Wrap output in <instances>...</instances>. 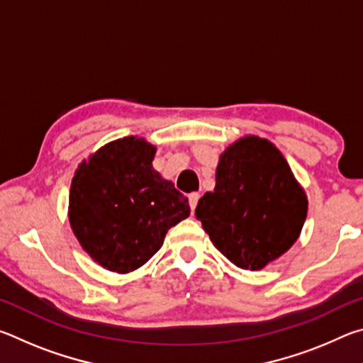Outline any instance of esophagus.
<instances>
[{
  "label": "esophagus",
  "instance_id": "obj_1",
  "mask_svg": "<svg viewBox=\"0 0 363 363\" xmlns=\"http://www.w3.org/2000/svg\"><path fill=\"white\" fill-rule=\"evenodd\" d=\"M199 199H200V195L196 192H192L189 195V205H190V208H192V211H195L196 203H199Z\"/></svg>",
  "mask_w": 363,
  "mask_h": 363
}]
</instances>
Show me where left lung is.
Here are the masks:
<instances>
[{"label":"left lung","mask_w":363,"mask_h":363,"mask_svg":"<svg viewBox=\"0 0 363 363\" xmlns=\"http://www.w3.org/2000/svg\"><path fill=\"white\" fill-rule=\"evenodd\" d=\"M195 216L227 259L261 270L298 240L307 196L277 147L245 136L219 157L216 187L199 200Z\"/></svg>","instance_id":"obj_1"}]
</instances>
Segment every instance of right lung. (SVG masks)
I'll use <instances>...</instances> for the list:
<instances>
[{"label":"right lung","mask_w":363,"mask_h":363,"mask_svg":"<svg viewBox=\"0 0 363 363\" xmlns=\"http://www.w3.org/2000/svg\"><path fill=\"white\" fill-rule=\"evenodd\" d=\"M155 145L128 136L79 163L69 220L79 245L104 269L128 274L162 248L171 227L189 218V200L153 169Z\"/></svg>","instance_id":"obj_1"}]
</instances>
